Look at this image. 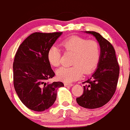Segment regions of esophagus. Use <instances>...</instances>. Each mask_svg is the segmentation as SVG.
Returning a JSON list of instances; mask_svg holds the SVG:
<instances>
[{"label":"esophagus","instance_id":"34e87169","mask_svg":"<svg viewBox=\"0 0 130 130\" xmlns=\"http://www.w3.org/2000/svg\"><path fill=\"white\" fill-rule=\"evenodd\" d=\"M64 86H73V84H71V83H64Z\"/></svg>","mask_w":130,"mask_h":130}]
</instances>
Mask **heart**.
Wrapping results in <instances>:
<instances>
[{
    "mask_svg": "<svg viewBox=\"0 0 130 130\" xmlns=\"http://www.w3.org/2000/svg\"><path fill=\"white\" fill-rule=\"evenodd\" d=\"M65 53H71L70 67H62L57 70V77L65 83H71L79 79L83 73L90 74L96 68L101 59V47L94 40H88L79 36H72L60 43ZM61 50L53 45L48 49L47 59L54 67L59 66L61 60Z\"/></svg>",
    "mask_w": 130,
    "mask_h": 130,
    "instance_id": "b5f03b06",
    "label": "heart"
}]
</instances>
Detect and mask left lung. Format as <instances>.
<instances>
[{"label":"left lung","instance_id":"8db88e82","mask_svg":"<svg viewBox=\"0 0 130 130\" xmlns=\"http://www.w3.org/2000/svg\"><path fill=\"white\" fill-rule=\"evenodd\" d=\"M95 37L101 47V59L98 67L91 77L83 84V95L76 99L78 105L95 109L107 104L116 91L119 65L113 46L106 39L95 31H86Z\"/></svg>","mask_w":130,"mask_h":130}]
</instances>
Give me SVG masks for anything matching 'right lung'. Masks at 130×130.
I'll return each instance as SVG.
<instances>
[{
  "label": "right lung",
  "mask_w": 130,
  "mask_h": 130,
  "mask_svg": "<svg viewBox=\"0 0 130 130\" xmlns=\"http://www.w3.org/2000/svg\"><path fill=\"white\" fill-rule=\"evenodd\" d=\"M62 32H35L20 45L15 56L13 84L18 97L29 109L43 111L50 108L57 98V90L64 86L62 82L50 83L55 73L47 59L48 49Z\"/></svg>",
  "instance_id": "1"
}]
</instances>
